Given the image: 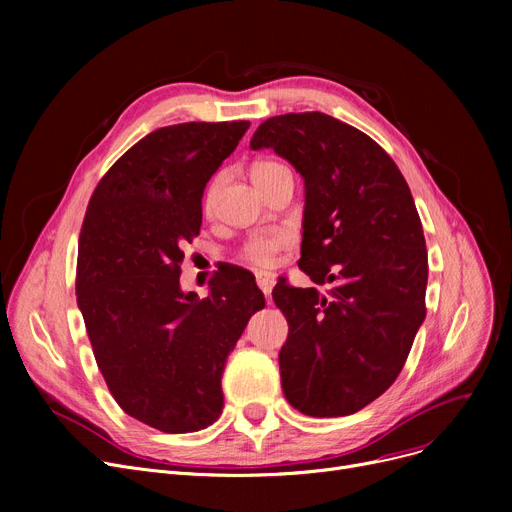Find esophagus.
Segmentation results:
<instances>
[{
  "label": "esophagus",
  "mask_w": 512,
  "mask_h": 512,
  "mask_svg": "<svg viewBox=\"0 0 512 512\" xmlns=\"http://www.w3.org/2000/svg\"><path fill=\"white\" fill-rule=\"evenodd\" d=\"M274 284H276V278L272 274H265V272L257 274V286L261 288V292L265 294V297H270Z\"/></svg>",
  "instance_id": "34e87169"
}]
</instances>
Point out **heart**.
Listing matches in <instances>:
<instances>
[{
  "label": "heart",
  "mask_w": 512,
  "mask_h": 512,
  "mask_svg": "<svg viewBox=\"0 0 512 512\" xmlns=\"http://www.w3.org/2000/svg\"><path fill=\"white\" fill-rule=\"evenodd\" d=\"M284 172H290L284 164H280V161H274V159H263V161H257V164L253 166L251 174H253V180L263 188L267 182L274 180L278 174H284ZM218 182H220V176H215L207 191H205V197H203V207L209 209L211 203H213V197H215V191H218ZM290 232L284 230V228H276V230H265V232H257L253 234L245 245L240 247V257L253 263V265H259V267H267L272 265L278 257V253L288 245L290 242Z\"/></svg>",
  "instance_id": "1"
}]
</instances>
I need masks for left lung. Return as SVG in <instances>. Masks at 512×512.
<instances>
[{
	"mask_svg": "<svg viewBox=\"0 0 512 512\" xmlns=\"http://www.w3.org/2000/svg\"><path fill=\"white\" fill-rule=\"evenodd\" d=\"M251 149H274L305 178L301 270L317 288L278 280L288 321L280 351L286 400L344 417L384 394L425 319L427 249L394 159L359 128L321 112L265 120Z\"/></svg>",
	"mask_w": 512,
	"mask_h": 512,
	"instance_id": "8db88e82",
	"label": "left lung"
}]
</instances>
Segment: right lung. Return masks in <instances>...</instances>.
<instances>
[{
	"label": "right lung",
	"mask_w": 512,
	"mask_h": 512,
	"mask_svg": "<svg viewBox=\"0 0 512 512\" xmlns=\"http://www.w3.org/2000/svg\"><path fill=\"white\" fill-rule=\"evenodd\" d=\"M251 122L149 132L103 174L78 238L76 301L103 380L124 413L164 434L211 425L226 359L255 311V276L232 265L209 297L180 290L182 245L201 228L205 184Z\"/></svg>",
	"instance_id": "1"
}]
</instances>
